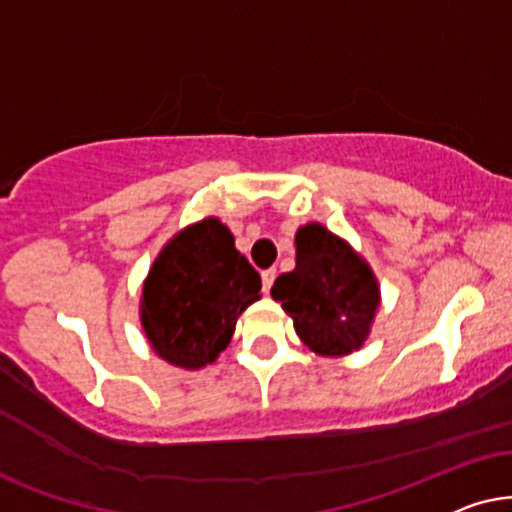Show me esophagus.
Returning a JSON list of instances; mask_svg holds the SVG:
<instances>
[{
	"label": "esophagus",
	"instance_id": "obj_1",
	"mask_svg": "<svg viewBox=\"0 0 512 512\" xmlns=\"http://www.w3.org/2000/svg\"><path fill=\"white\" fill-rule=\"evenodd\" d=\"M274 278H276V269H264L262 271V290L269 292L271 285H274Z\"/></svg>",
	"mask_w": 512,
	"mask_h": 512
}]
</instances>
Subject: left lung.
Here are the masks:
<instances>
[{
	"label": "left lung",
	"mask_w": 512,
	"mask_h": 512,
	"mask_svg": "<svg viewBox=\"0 0 512 512\" xmlns=\"http://www.w3.org/2000/svg\"><path fill=\"white\" fill-rule=\"evenodd\" d=\"M295 245V269L276 278L271 297L281 302L313 353L349 356L370 335L379 309L377 278L370 264L323 224L299 227Z\"/></svg>",
	"instance_id": "left-lung-1"
}]
</instances>
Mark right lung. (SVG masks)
<instances>
[{
  "mask_svg": "<svg viewBox=\"0 0 512 512\" xmlns=\"http://www.w3.org/2000/svg\"><path fill=\"white\" fill-rule=\"evenodd\" d=\"M262 278L217 217L163 245L142 288V330L156 356L199 370L227 349L236 320L260 299Z\"/></svg>",
  "mask_w": 512,
  "mask_h": 512,
  "instance_id": "add662e5",
  "label": "right lung"
}]
</instances>
